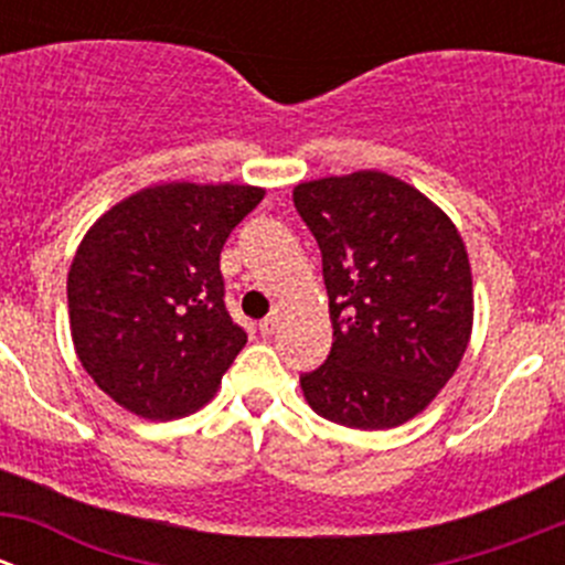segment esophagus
<instances>
[{"label": "esophagus", "mask_w": 565, "mask_h": 565, "mask_svg": "<svg viewBox=\"0 0 565 565\" xmlns=\"http://www.w3.org/2000/svg\"><path fill=\"white\" fill-rule=\"evenodd\" d=\"M278 322H281V311H270V315H267L265 319H262L259 322V333L262 335H273L278 330Z\"/></svg>", "instance_id": "obj_1"}]
</instances>
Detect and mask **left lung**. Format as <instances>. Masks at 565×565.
<instances>
[{
    "label": "left lung",
    "instance_id": "left-lung-1",
    "mask_svg": "<svg viewBox=\"0 0 565 565\" xmlns=\"http://www.w3.org/2000/svg\"><path fill=\"white\" fill-rule=\"evenodd\" d=\"M300 218L322 250L333 347L300 374L317 415L391 429L454 377L472 328V276L457 226L383 172L300 182Z\"/></svg>",
    "mask_w": 565,
    "mask_h": 565
}]
</instances>
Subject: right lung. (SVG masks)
Segmentation results:
<instances>
[{
	"instance_id": "obj_1",
	"label": "right lung",
	"mask_w": 565,
	"mask_h": 565,
	"mask_svg": "<svg viewBox=\"0 0 565 565\" xmlns=\"http://www.w3.org/2000/svg\"><path fill=\"white\" fill-rule=\"evenodd\" d=\"M262 196L169 182L114 204L87 232L67 273L73 344L125 409L150 420L193 413L246 347L226 309L221 248Z\"/></svg>"
}]
</instances>
